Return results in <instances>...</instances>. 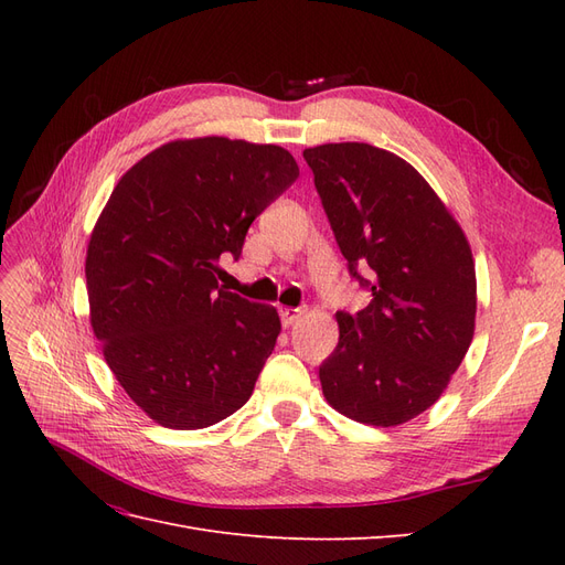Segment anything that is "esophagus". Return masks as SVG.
I'll list each match as a JSON object with an SVG mask.
<instances>
[{"instance_id": "34e87169", "label": "esophagus", "mask_w": 565, "mask_h": 565, "mask_svg": "<svg viewBox=\"0 0 565 565\" xmlns=\"http://www.w3.org/2000/svg\"><path fill=\"white\" fill-rule=\"evenodd\" d=\"M303 316V309H289V306H280V320L282 328H292L295 322H299V318Z\"/></svg>"}]
</instances>
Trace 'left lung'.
Segmentation results:
<instances>
[{"label": "left lung", "mask_w": 565, "mask_h": 565, "mask_svg": "<svg viewBox=\"0 0 565 565\" xmlns=\"http://www.w3.org/2000/svg\"><path fill=\"white\" fill-rule=\"evenodd\" d=\"M351 278L372 292L337 311L320 365L337 413L396 426L429 409L473 339L476 270L465 233L413 164L370 143L303 150Z\"/></svg>", "instance_id": "1"}]
</instances>
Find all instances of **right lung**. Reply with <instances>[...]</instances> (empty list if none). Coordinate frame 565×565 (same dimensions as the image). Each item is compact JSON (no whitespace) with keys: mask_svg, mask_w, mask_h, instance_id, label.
<instances>
[{"mask_svg":"<svg viewBox=\"0 0 565 565\" xmlns=\"http://www.w3.org/2000/svg\"><path fill=\"white\" fill-rule=\"evenodd\" d=\"M299 177L280 146L172 141L119 179L87 249L92 328L127 396L167 429L241 409L280 334L273 306L216 282L252 221Z\"/></svg>","mask_w":565,"mask_h":565,"instance_id":"obj_1","label":"right lung"}]
</instances>
